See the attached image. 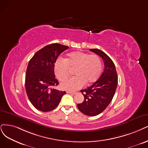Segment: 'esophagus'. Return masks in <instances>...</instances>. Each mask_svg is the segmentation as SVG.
Instances as JSON below:
<instances>
[{
	"label": "esophagus",
	"instance_id": "obj_1",
	"mask_svg": "<svg viewBox=\"0 0 148 148\" xmlns=\"http://www.w3.org/2000/svg\"><path fill=\"white\" fill-rule=\"evenodd\" d=\"M66 92H67V93L71 94V95H75V94H76L75 92H72V91H66Z\"/></svg>",
	"mask_w": 148,
	"mask_h": 148
}]
</instances>
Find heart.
<instances>
[{
    "label": "heart",
    "mask_w": 148,
    "mask_h": 148,
    "mask_svg": "<svg viewBox=\"0 0 148 148\" xmlns=\"http://www.w3.org/2000/svg\"><path fill=\"white\" fill-rule=\"evenodd\" d=\"M70 69L75 68L74 77L61 83V87L66 90L76 91L85 85H90L99 79L102 69L101 59L96 55H90L83 52H73L65 59L58 58L54 64V72L60 80L67 78Z\"/></svg>",
    "instance_id": "obj_1"
}]
</instances>
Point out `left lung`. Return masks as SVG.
I'll use <instances>...</instances> for the list:
<instances>
[{
    "label": "left lung",
    "mask_w": 148,
    "mask_h": 148,
    "mask_svg": "<svg viewBox=\"0 0 148 148\" xmlns=\"http://www.w3.org/2000/svg\"><path fill=\"white\" fill-rule=\"evenodd\" d=\"M90 50L102 58L104 70L93 84L80 91L84 101L78 103L77 107L84 114L95 116L102 113L111 102L117 87L118 75L114 63L106 53L98 49Z\"/></svg>",
    "instance_id": "left-lung-1"
}]
</instances>
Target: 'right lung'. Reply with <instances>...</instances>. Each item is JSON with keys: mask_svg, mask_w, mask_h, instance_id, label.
<instances>
[{"mask_svg": "<svg viewBox=\"0 0 148 148\" xmlns=\"http://www.w3.org/2000/svg\"><path fill=\"white\" fill-rule=\"evenodd\" d=\"M68 46L53 43L36 52L26 71L25 85L29 99L37 110L47 112L56 108L66 91L53 87L58 85L54 74V64Z\"/></svg>", "mask_w": 148, "mask_h": 148, "instance_id": "1", "label": "right lung"}]
</instances>
